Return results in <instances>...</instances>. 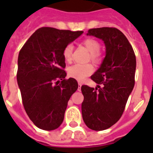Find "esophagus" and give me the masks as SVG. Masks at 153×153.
Returning <instances> with one entry per match:
<instances>
[{
    "instance_id": "esophagus-1",
    "label": "esophagus",
    "mask_w": 153,
    "mask_h": 153,
    "mask_svg": "<svg viewBox=\"0 0 153 153\" xmlns=\"http://www.w3.org/2000/svg\"><path fill=\"white\" fill-rule=\"evenodd\" d=\"M82 86V82L79 81V91H80V89H81Z\"/></svg>"
}]
</instances>
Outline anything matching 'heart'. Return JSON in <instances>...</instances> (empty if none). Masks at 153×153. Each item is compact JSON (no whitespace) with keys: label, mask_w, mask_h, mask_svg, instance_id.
Listing matches in <instances>:
<instances>
[{"label":"heart","mask_w":153,"mask_h":153,"mask_svg":"<svg viewBox=\"0 0 153 153\" xmlns=\"http://www.w3.org/2000/svg\"><path fill=\"white\" fill-rule=\"evenodd\" d=\"M82 44L86 47V48L91 52V59L95 63H98L102 59V53L100 52V44L98 40L92 38L84 39ZM72 52H73V45L67 44L62 51V56L67 62H71L72 59ZM94 71L93 65L91 63H75L68 67L67 72L70 77L77 80H83L91 75Z\"/></svg>","instance_id":"heart-1"}]
</instances>
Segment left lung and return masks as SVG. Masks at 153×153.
<instances>
[{
    "instance_id": "left-lung-1",
    "label": "left lung",
    "mask_w": 153,
    "mask_h": 153,
    "mask_svg": "<svg viewBox=\"0 0 153 153\" xmlns=\"http://www.w3.org/2000/svg\"><path fill=\"white\" fill-rule=\"evenodd\" d=\"M87 35L102 39L106 54L91 77L98 87L82 86V114L88 128L105 130L114 126L125 110L135 84L136 56L126 36L116 27L91 28Z\"/></svg>"
}]
</instances>
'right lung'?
<instances>
[{
	"label": "right lung",
	"mask_w": 153,
	"mask_h": 153,
	"mask_svg": "<svg viewBox=\"0 0 153 153\" xmlns=\"http://www.w3.org/2000/svg\"><path fill=\"white\" fill-rule=\"evenodd\" d=\"M82 32L40 27L20 49L16 79L23 105L31 121L41 129L59 127L67 102L79 87L74 79H65L62 51Z\"/></svg>",
	"instance_id": "add662e5"
}]
</instances>
